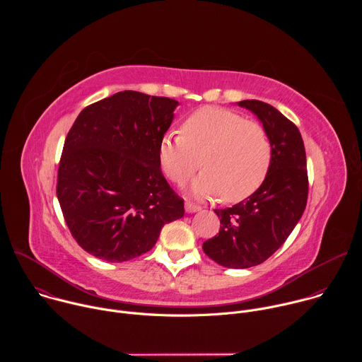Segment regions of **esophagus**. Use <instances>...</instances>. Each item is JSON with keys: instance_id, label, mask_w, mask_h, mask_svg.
Here are the masks:
<instances>
[{"instance_id": "1", "label": "esophagus", "mask_w": 362, "mask_h": 362, "mask_svg": "<svg viewBox=\"0 0 362 362\" xmlns=\"http://www.w3.org/2000/svg\"><path fill=\"white\" fill-rule=\"evenodd\" d=\"M202 208L200 206H197V204H194V203H192V202H186L185 203V211L187 212V214H194V212H199Z\"/></svg>"}]
</instances>
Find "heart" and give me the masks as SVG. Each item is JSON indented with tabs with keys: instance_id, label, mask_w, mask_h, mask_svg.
I'll return each instance as SVG.
<instances>
[{
	"instance_id": "heart-1",
	"label": "heart",
	"mask_w": 362,
	"mask_h": 362,
	"mask_svg": "<svg viewBox=\"0 0 362 362\" xmlns=\"http://www.w3.org/2000/svg\"><path fill=\"white\" fill-rule=\"evenodd\" d=\"M182 132L165 134L159 144L160 166L172 182L186 183L202 163L204 170L192 192L200 197L222 194L226 202L249 197L265 182L272 146L259 123L206 106L185 120Z\"/></svg>"
}]
</instances>
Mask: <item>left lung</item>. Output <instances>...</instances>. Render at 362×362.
Returning a JSON list of instances; mask_svg holds the SVG:
<instances>
[{
	"label": "left lung",
	"instance_id": "obj_1",
	"mask_svg": "<svg viewBox=\"0 0 362 362\" xmlns=\"http://www.w3.org/2000/svg\"><path fill=\"white\" fill-rule=\"evenodd\" d=\"M262 123L272 163L262 186L228 209H216L219 233L203 243L211 259L225 268L245 269L265 262L299 222L308 199L306 154L298 127L268 103L243 100Z\"/></svg>",
	"mask_w": 362,
	"mask_h": 362
}]
</instances>
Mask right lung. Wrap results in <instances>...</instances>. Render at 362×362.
Returning a JSON list of instances; mask_svg holds the SVG:
<instances>
[{
	"label": "right lung",
	"instance_id": "1",
	"mask_svg": "<svg viewBox=\"0 0 362 362\" xmlns=\"http://www.w3.org/2000/svg\"><path fill=\"white\" fill-rule=\"evenodd\" d=\"M179 101L133 90L87 106L70 129L57 197L77 243L107 262H124L156 245L185 204L166 182L159 144Z\"/></svg>",
	"mask_w": 362,
	"mask_h": 362
}]
</instances>
